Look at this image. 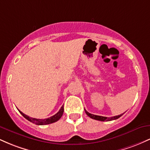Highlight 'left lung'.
Wrapping results in <instances>:
<instances>
[{"label":"left lung","instance_id":"1","mask_svg":"<svg viewBox=\"0 0 150 150\" xmlns=\"http://www.w3.org/2000/svg\"><path fill=\"white\" fill-rule=\"evenodd\" d=\"M86 114L89 117H90L91 118H93L94 120H101V121H109V120H116L117 118H120V116H122L123 114L118 115V116H113V117H104V116H97V115H94L92 114V113H89V112H87V111L85 109Z\"/></svg>","mask_w":150,"mask_h":150}]
</instances>
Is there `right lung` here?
<instances>
[{
  "label": "right lung",
  "instance_id": "right-lung-1",
  "mask_svg": "<svg viewBox=\"0 0 150 150\" xmlns=\"http://www.w3.org/2000/svg\"><path fill=\"white\" fill-rule=\"evenodd\" d=\"M20 111V113L27 120H28L29 121L32 122V123H34L36 125H47V124H51V123H55V122L58 121L60 118H61V116H63V111H64V108H63V106H61V109L58 111L57 113H56L53 116H51L50 118H45V119H37V118H31V117L27 116L25 113H23L22 111H20V110H18Z\"/></svg>",
  "mask_w": 150,
  "mask_h": 150
}]
</instances>
